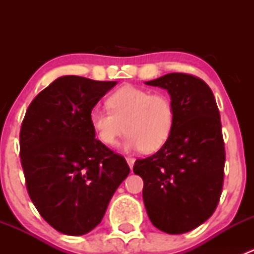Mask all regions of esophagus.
Segmentation results:
<instances>
[{"label":"esophagus","instance_id":"esophagus-1","mask_svg":"<svg viewBox=\"0 0 254 254\" xmlns=\"http://www.w3.org/2000/svg\"><path fill=\"white\" fill-rule=\"evenodd\" d=\"M127 165H129V167L132 170V166H134L135 158L134 157H127Z\"/></svg>","mask_w":254,"mask_h":254}]
</instances>
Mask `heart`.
Returning <instances> with one entry per match:
<instances>
[{
	"label": "heart",
	"mask_w": 254,
	"mask_h": 254,
	"mask_svg": "<svg viewBox=\"0 0 254 254\" xmlns=\"http://www.w3.org/2000/svg\"><path fill=\"white\" fill-rule=\"evenodd\" d=\"M107 106L109 111L93 108L88 117L97 139L103 145L114 146L127 131V150L155 152L172 134L176 111L167 94L127 84L113 92Z\"/></svg>",
	"instance_id": "b5f03b06"
}]
</instances>
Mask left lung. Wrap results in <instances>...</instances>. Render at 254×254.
I'll list each match as a JSON object with an SVG mask.
<instances>
[{
    "label": "left lung",
    "mask_w": 254,
    "mask_h": 254,
    "mask_svg": "<svg viewBox=\"0 0 254 254\" xmlns=\"http://www.w3.org/2000/svg\"><path fill=\"white\" fill-rule=\"evenodd\" d=\"M145 83L167 89L176 120L167 142L135 161L134 173L143 181L153 226L186 234L214 214L221 196L226 155L219 108L210 87L196 76L173 72Z\"/></svg>",
    "instance_id": "left-lung-1"
}]
</instances>
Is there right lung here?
<instances>
[{"instance_id": "obj_1", "label": "right lung", "mask_w": 254, "mask_h": 254, "mask_svg": "<svg viewBox=\"0 0 254 254\" xmlns=\"http://www.w3.org/2000/svg\"><path fill=\"white\" fill-rule=\"evenodd\" d=\"M117 84L63 76L28 107L19 134L25 186L43 219L56 231L81 236L103 219L127 161L96 139L89 113Z\"/></svg>"}]
</instances>
